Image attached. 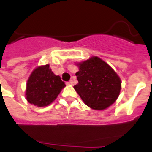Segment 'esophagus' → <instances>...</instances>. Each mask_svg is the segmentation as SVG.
Listing matches in <instances>:
<instances>
[{
	"mask_svg": "<svg viewBox=\"0 0 152 152\" xmlns=\"http://www.w3.org/2000/svg\"><path fill=\"white\" fill-rule=\"evenodd\" d=\"M66 84H67V85H72V84H73V81H72V80H69V82H67Z\"/></svg>",
	"mask_w": 152,
	"mask_h": 152,
	"instance_id": "esophagus-1",
	"label": "esophagus"
}]
</instances>
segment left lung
<instances>
[{"mask_svg":"<svg viewBox=\"0 0 152 152\" xmlns=\"http://www.w3.org/2000/svg\"><path fill=\"white\" fill-rule=\"evenodd\" d=\"M78 83L74 89L83 102L95 110H102L115 102L121 81L114 70L98 57L76 63Z\"/></svg>","mask_w":152,"mask_h":152,"instance_id":"obj_1","label":"left lung"}]
</instances>
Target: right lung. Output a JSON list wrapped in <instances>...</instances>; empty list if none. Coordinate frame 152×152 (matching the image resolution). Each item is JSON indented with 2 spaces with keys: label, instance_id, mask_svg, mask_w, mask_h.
Here are the masks:
<instances>
[{
  "label": "right lung",
  "instance_id": "1",
  "mask_svg": "<svg viewBox=\"0 0 152 152\" xmlns=\"http://www.w3.org/2000/svg\"><path fill=\"white\" fill-rule=\"evenodd\" d=\"M64 87V83L53 72L50 64L39 66L27 80L26 99L38 107H44L52 103Z\"/></svg>",
  "mask_w": 152,
  "mask_h": 152
}]
</instances>
